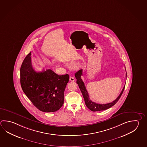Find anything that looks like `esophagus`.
<instances>
[{"instance_id": "esophagus-1", "label": "esophagus", "mask_w": 147, "mask_h": 147, "mask_svg": "<svg viewBox=\"0 0 147 147\" xmlns=\"http://www.w3.org/2000/svg\"><path fill=\"white\" fill-rule=\"evenodd\" d=\"M75 80V78H74L73 76H70V78H69V81H71V82H74Z\"/></svg>"}]
</instances>
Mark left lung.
Returning <instances> with one entry per match:
<instances>
[{
    "mask_svg": "<svg viewBox=\"0 0 147 147\" xmlns=\"http://www.w3.org/2000/svg\"><path fill=\"white\" fill-rule=\"evenodd\" d=\"M125 70H126V69H125ZM82 75H83V70L82 69L79 70L78 71L75 73V78L77 80L76 83L78 84V86L80 89V91L82 92V94H83L84 99L85 100V105L87 106V107L90 110L93 111V112L103 111V110H107L108 109L111 108L119 101L120 97L122 96V94L124 92L125 85L123 87L122 92L120 93L119 96L117 97L115 100H114L113 102L109 103H105V104H100V103H97L94 102H93L92 101L90 100V98H89V96L88 92L86 89L85 85L82 79L81 78V76H82ZM126 76H127V73L126 74Z\"/></svg>",
    "mask_w": 147,
    "mask_h": 147,
    "instance_id": "1",
    "label": "left lung"
}]
</instances>
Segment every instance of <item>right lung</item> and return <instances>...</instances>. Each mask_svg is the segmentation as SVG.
Here are the masks:
<instances>
[{
	"label": "right lung",
	"mask_w": 147,
	"mask_h": 147,
	"mask_svg": "<svg viewBox=\"0 0 147 147\" xmlns=\"http://www.w3.org/2000/svg\"><path fill=\"white\" fill-rule=\"evenodd\" d=\"M31 53L20 68V83L23 91L33 105L40 111H58L64 103V92L69 75H59L51 69L36 72L32 67Z\"/></svg>",
	"instance_id": "right-lung-1"
}]
</instances>
